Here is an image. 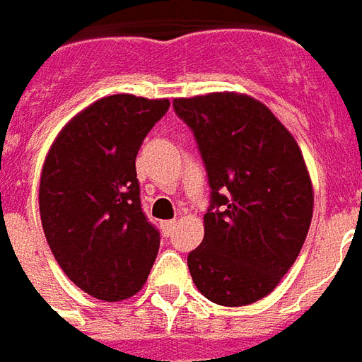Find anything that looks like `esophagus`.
<instances>
[{"label": "esophagus", "mask_w": 362, "mask_h": 362, "mask_svg": "<svg viewBox=\"0 0 362 362\" xmlns=\"http://www.w3.org/2000/svg\"><path fill=\"white\" fill-rule=\"evenodd\" d=\"M162 226H163V233H165V235H171V231L175 229V226H177V221H175V220H168V221H163Z\"/></svg>", "instance_id": "obj_1"}]
</instances>
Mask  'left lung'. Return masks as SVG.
I'll list each match as a JSON object with an SVG mask.
<instances>
[{
    "instance_id": "8db88e82",
    "label": "left lung",
    "mask_w": 362,
    "mask_h": 362,
    "mask_svg": "<svg viewBox=\"0 0 362 362\" xmlns=\"http://www.w3.org/2000/svg\"><path fill=\"white\" fill-rule=\"evenodd\" d=\"M210 185L204 239L189 252L194 286L243 307L274 291L307 239L313 185L297 142L258 100L235 92L177 98Z\"/></svg>"
}]
</instances>
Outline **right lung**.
Instances as JSON below:
<instances>
[{"mask_svg": "<svg viewBox=\"0 0 362 362\" xmlns=\"http://www.w3.org/2000/svg\"><path fill=\"white\" fill-rule=\"evenodd\" d=\"M168 100L115 94L63 127L40 177L47 245L67 278L96 299L141 291L160 249V231L141 206L134 160Z\"/></svg>", "mask_w": 362, "mask_h": 362, "instance_id": "obj_1", "label": "right lung"}]
</instances>
